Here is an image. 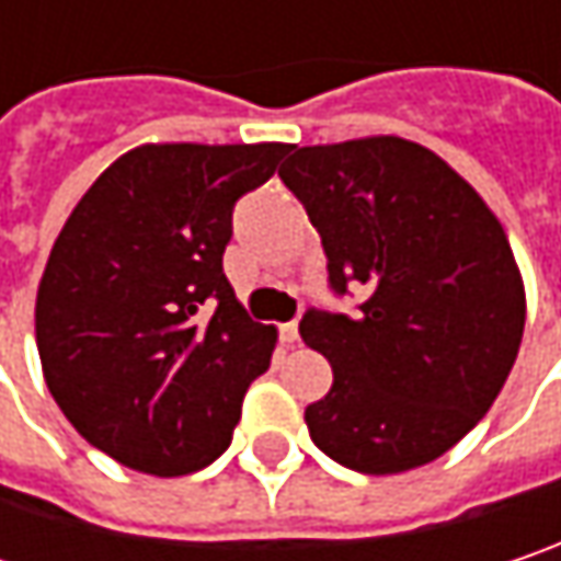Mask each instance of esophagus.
<instances>
[{"instance_id": "obj_1", "label": "esophagus", "mask_w": 561, "mask_h": 561, "mask_svg": "<svg viewBox=\"0 0 561 561\" xmlns=\"http://www.w3.org/2000/svg\"><path fill=\"white\" fill-rule=\"evenodd\" d=\"M280 341H284L287 347H294V344L300 341V325H297V322H287V325H280Z\"/></svg>"}]
</instances>
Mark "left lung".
<instances>
[{
	"label": "left lung",
	"instance_id": "8db88e82",
	"mask_svg": "<svg viewBox=\"0 0 561 561\" xmlns=\"http://www.w3.org/2000/svg\"><path fill=\"white\" fill-rule=\"evenodd\" d=\"M280 179L322 236L332 290H367L354 316H302V341L335 374L306 409L312 444L367 476L444 457L492 409L524 339V280L499 217L402 137L294 146Z\"/></svg>",
	"mask_w": 561,
	"mask_h": 561
}]
</instances>
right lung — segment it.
<instances>
[{
    "label": "right lung",
    "mask_w": 561,
    "mask_h": 561,
    "mask_svg": "<svg viewBox=\"0 0 561 561\" xmlns=\"http://www.w3.org/2000/svg\"><path fill=\"white\" fill-rule=\"evenodd\" d=\"M287 142H146L82 194L44 267L34 332L44 380L101 454L149 476L220 457L274 325L222 274L232 207Z\"/></svg>",
    "instance_id": "right-lung-1"
}]
</instances>
